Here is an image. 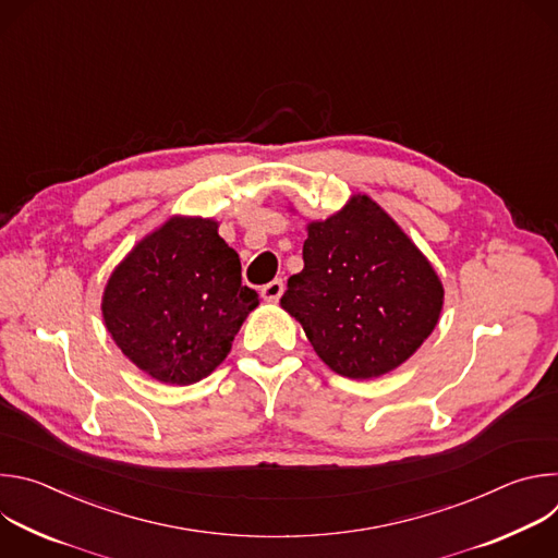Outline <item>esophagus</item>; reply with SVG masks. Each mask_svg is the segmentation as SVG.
Listing matches in <instances>:
<instances>
[{
	"label": "esophagus",
	"mask_w": 558,
	"mask_h": 558,
	"mask_svg": "<svg viewBox=\"0 0 558 558\" xmlns=\"http://www.w3.org/2000/svg\"><path fill=\"white\" fill-rule=\"evenodd\" d=\"M282 291H284V284H282V280H271V282H267L263 289H260V293H263V298L265 300H269V302H276L280 295H282Z\"/></svg>",
	"instance_id": "esophagus-1"
}]
</instances>
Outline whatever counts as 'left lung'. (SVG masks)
Listing matches in <instances>:
<instances>
[{
    "instance_id": "8db88e82",
    "label": "left lung",
    "mask_w": 558,
    "mask_h": 558,
    "mask_svg": "<svg viewBox=\"0 0 558 558\" xmlns=\"http://www.w3.org/2000/svg\"><path fill=\"white\" fill-rule=\"evenodd\" d=\"M302 260L280 302L315 353L344 377L397 368L439 320L444 287L435 269L368 196L311 222Z\"/></svg>"
}]
</instances>
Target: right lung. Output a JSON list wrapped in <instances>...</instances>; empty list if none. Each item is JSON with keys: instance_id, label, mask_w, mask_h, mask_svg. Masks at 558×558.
Segmentation results:
<instances>
[{"instance_id": "obj_1", "label": "right lung", "mask_w": 558, "mask_h": 558, "mask_svg": "<svg viewBox=\"0 0 558 558\" xmlns=\"http://www.w3.org/2000/svg\"><path fill=\"white\" fill-rule=\"evenodd\" d=\"M258 302L214 220L172 218L114 269L101 308L114 342L141 371L187 386L227 357Z\"/></svg>"}]
</instances>
